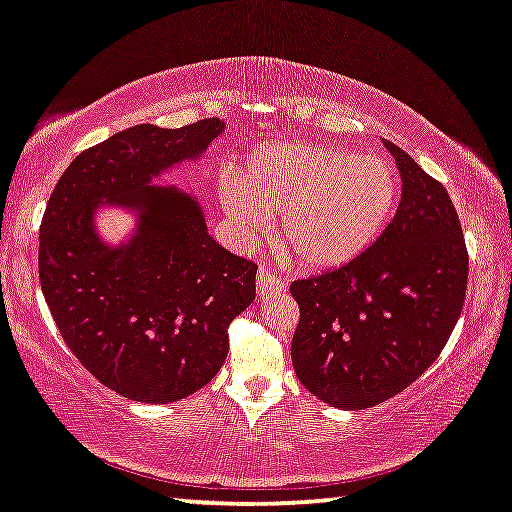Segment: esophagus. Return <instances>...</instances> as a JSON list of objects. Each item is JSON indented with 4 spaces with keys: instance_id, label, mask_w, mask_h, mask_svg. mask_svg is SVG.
I'll list each match as a JSON object with an SVG mask.
<instances>
[{
    "instance_id": "1",
    "label": "esophagus",
    "mask_w": 512,
    "mask_h": 512,
    "mask_svg": "<svg viewBox=\"0 0 512 512\" xmlns=\"http://www.w3.org/2000/svg\"><path fill=\"white\" fill-rule=\"evenodd\" d=\"M285 289H287V282L278 278L275 273H271L269 269H259L257 271V296L259 298L280 294V291H285Z\"/></svg>"
}]
</instances>
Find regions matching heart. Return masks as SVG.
I'll use <instances>...</instances> for the list:
<instances>
[{
	"label": "heart",
	"instance_id": "1",
	"mask_svg": "<svg viewBox=\"0 0 512 512\" xmlns=\"http://www.w3.org/2000/svg\"><path fill=\"white\" fill-rule=\"evenodd\" d=\"M401 196L394 164L328 143H271L241 175H225L221 202L241 243L262 241L280 216L275 241L310 271L342 266L367 250Z\"/></svg>",
	"mask_w": 512,
	"mask_h": 512
}]
</instances>
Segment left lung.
Segmentation results:
<instances>
[{
	"label": "left lung",
	"mask_w": 512,
	"mask_h": 512,
	"mask_svg": "<svg viewBox=\"0 0 512 512\" xmlns=\"http://www.w3.org/2000/svg\"><path fill=\"white\" fill-rule=\"evenodd\" d=\"M385 145L403 180L392 223L348 264L289 287L300 310L296 376L342 410L415 383L449 342L467 294L469 255L449 193L399 145Z\"/></svg>",
	"instance_id": "obj_1"
}]
</instances>
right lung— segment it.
<instances>
[{"label":"right lung","mask_w":512,"mask_h":512,"mask_svg":"<svg viewBox=\"0 0 512 512\" xmlns=\"http://www.w3.org/2000/svg\"><path fill=\"white\" fill-rule=\"evenodd\" d=\"M223 127H129L75 157L47 200L38 275L52 319L81 367L132 401L170 403L205 387L227 358V328L255 298L257 264L209 237L191 196L150 186ZM102 199L142 209L123 249L92 230Z\"/></svg>","instance_id":"add662e5"}]
</instances>
